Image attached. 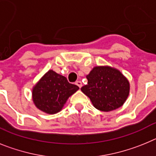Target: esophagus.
Here are the masks:
<instances>
[{
  "label": "esophagus",
  "mask_w": 156,
  "mask_h": 156,
  "mask_svg": "<svg viewBox=\"0 0 156 156\" xmlns=\"http://www.w3.org/2000/svg\"><path fill=\"white\" fill-rule=\"evenodd\" d=\"M75 84H76L77 86H78L79 88H81L82 86V82H81V81H77V82H75Z\"/></svg>",
  "instance_id": "obj_1"
}]
</instances>
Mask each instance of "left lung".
Here are the masks:
<instances>
[{
  "label": "left lung",
  "mask_w": 156,
  "mask_h": 156,
  "mask_svg": "<svg viewBox=\"0 0 156 156\" xmlns=\"http://www.w3.org/2000/svg\"><path fill=\"white\" fill-rule=\"evenodd\" d=\"M88 83L81 88L95 108L111 112L122 106L129 94L130 86L122 72L110 66L94 67L86 75Z\"/></svg>",
  "instance_id": "left-lung-1"
}]
</instances>
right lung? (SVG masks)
<instances>
[{
  "instance_id": "add662e5",
  "label": "right lung",
  "mask_w": 156,
  "mask_h": 156,
  "mask_svg": "<svg viewBox=\"0 0 156 156\" xmlns=\"http://www.w3.org/2000/svg\"><path fill=\"white\" fill-rule=\"evenodd\" d=\"M79 89L69 83L66 77L49 70L32 89V100L35 107L48 115H54L63 109L71 95Z\"/></svg>"
}]
</instances>
